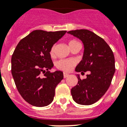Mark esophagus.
I'll return each mask as SVG.
<instances>
[{
	"mask_svg": "<svg viewBox=\"0 0 127 127\" xmlns=\"http://www.w3.org/2000/svg\"><path fill=\"white\" fill-rule=\"evenodd\" d=\"M63 76H64V78H66V77H68L69 76V74H68V73H64Z\"/></svg>",
	"mask_w": 127,
	"mask_h": 127,
	"instance_id": "obj_1",
	"label": "esophagus"
}]
</instances>
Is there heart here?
I'll return each mask as SVG.
<instances>
[{
	"label": "heart",
	"instance_id": "b5f03b06",
	"mask_svg": "<svg viewBox=\"0 0 127 127\" xmlns=\"http://www.w3.org/2000/svg\"><path fill=\"white\" fill-rule=\"evenodd\" d=\"M78 43H79V42L75 39L70 40L68 42L70 48H72L75 44ZM54 53H55V48H54V46H52L50 50V55L51 57H54ZM74 65H75L74 61L70 60V59H61L59 61H57V63H56V67H57V69L66 72H70V70L72 69V68L74 66Z\"/></svg>",
	"mask_w": 127,
	"mask_h": 127
}]
</instances>
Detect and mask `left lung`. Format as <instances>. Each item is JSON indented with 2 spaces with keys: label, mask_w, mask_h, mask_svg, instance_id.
Segmentation results:
<instances>
[{
  "label": "left lung",
  "mask_w": 127,
  "mask_h": 127,
  "mask_svg": "<svg viewBox=\"0 0 127 127\" xmlns=\"http://www.w3.org/2000/svg\"><path fill=\"white\" fill-rule=\"evenodd\" d=\"M68 33L81 40L85 47L83 59L75 71L90 72L84 79L77 75V85L71 89L72 97L80 105H92L101 99L111 84L116 71L114 55L105 40L91 31L76 30Z\"/></svg>",
  "instance_id": "8db88e82"
}]
</instances>
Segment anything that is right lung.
I'll list each match as a JSON object with an SVG mask.
<instances>
[{"instance_id": "1", "label": "right lung", "mask_w": 127, "mask_h": 127, "mask_svg": "<svg viewBox=\"0 0 127 127\" xmlns=\"http://www.w3.org/2000/svg\"><path fill=\"white\" fill-rule=\"evenodd\" d=\"M66 32L33 31L20 40L13 52L11 73L16 87L22 98L33 106L50 105L55 88L63 79L61 71H49L54 67L50 50Z\"/></svg>"}]
</instances>
